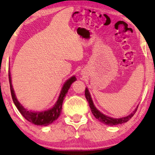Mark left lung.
<instances>
[{"mask_svg": "<svg viewBox=\"0 0 155 155\" xmlns=\"http://www.w3.org/2000/svg\"><path fill=\"white\" fill-rule=\"evenodd\" d=\"M84 94H85V97L87 100L88 101L91 111H92V113L93 115H94V117L96 118L97 119H98L100 122L103 123V124H104L106 125H108V126H115V125L122 124L127 121H128V120H130L133 116H134V114H135V112H136L137 109V107H137L132 113L130 114L127 116H125V117H123V118H114L110 117V116H107V115H105V114H102L101 112L99 111L96 107H95L94 103H93L92 97H91L90 93L89 92L87 87H86L85 89Z\"/></svg>", "mask_w": 155, "mask_h": 155, "instance_id": "obj_1", "label": "left lung"}]
</instances>
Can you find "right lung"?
I'll list each match as a JSON object with an SVG mask.
<instances>
[{
  "label": "right lung",
  "mask_w": 155,
  "mask_h": 155,
  "mask_svg": "<svg viewBox=\"0 0 155 155\" xmlns=\"http://www.w3.org/2000/svg\"><path fill=\"white\" fill-rule=\"evenodd\" d=\"M8 76H9V82H10V92H11L12 98L13 100V102L16 107L18 108L19 111L22 114L25 119H27L28 121L31 122V124L37 125V126H46L48 125L52 124L55 121L57 118L59 117L62 110V104L63 102V99H65V97L68 92V90L71 87L72 83L76 80V78L75 76H72L68 80H67L63 84V87L61 89V93L59 94L58 99L56 104L54 105V107L51 109L46 110V111H28V110L24 108V107L19 102V101L17 99L16 95L15 94L13 87L12 85V80H11V75H10V71H8Z\"/></svg>",
  "instance_id": "obj_1"
}]
</instances>
